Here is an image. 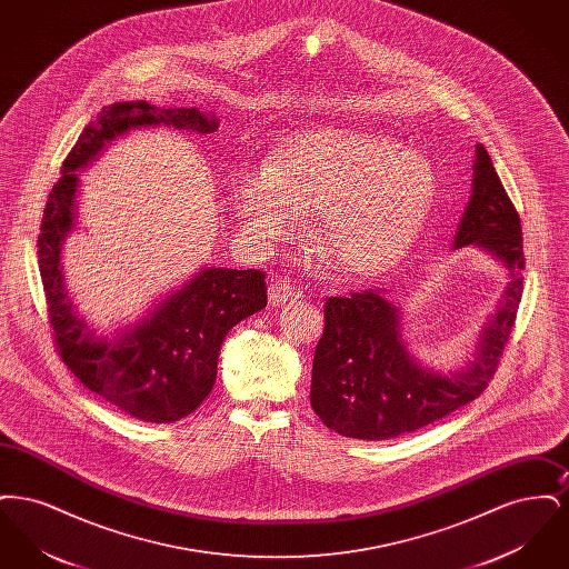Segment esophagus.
Masks as SVG:
<instances>
[{"mask_svg":"<svg viewBox=\"0 0 569 569\" xmlns=\"http://www.w3.org/2000/svg\"><path fill=\"white\" fill-rule=\"evenodd\" d=\"M300 290H297L290 281H272L269 286V300L271 305H286L288 300L300 298Z\"/></svg>","mask_w":569,"mask_h":569,"instance_id":"1","label":"esophagus"}]
</instances>
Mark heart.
I'll return each instance as SVG.
<instances>
[{"label": "heart", "mask_w": 569, "mask_h": 569, "mask_svg": "<svg viewBox=\"0 0 569 569\" xmlns=\"http://www.w3.org/2000/svg\"><path fill=\"white\" fill-rule=\"evenodd\" d=\"M435 198L433 166L390 136L318 130L290 138L271 168L243 172L234 209L244 237L272 247L297 239L302 211L343 271L397 264L420 234Z\"/></svg>", "instance_id": "heart-1"}]
</instances>
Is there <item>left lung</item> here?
Returning <instances> with one entry per match:
<instances>
[{"label":"left lung","instance_id":"1","mask_svg":"<svg viewBox=\"0 0 569 569\" xmlns=\"http://www.w3.org/2000/svg\"><path fill=\"white\" fill-rule=\"evenodd\" d=\"M485 247L510 272V286L488 320L467 369L435 373L407 352L401 311L381 290L330 297L313 356L311 407L335 433L379 441L418 431L487 390L512 335L522 297V228L482 144H476L473 188L455 247Z\"/></svg>","mask_w":569,"mask_h":569}]
</instances>
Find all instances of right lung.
Masks as SVG:
<instances>
[{
    "label": "right lung",
    "mask_w": 569,
    "mask_h": 569,
    "mask_svg": "<svg viewBox=\"0 0 569 569\" xmlns=\"http://www.w3.org/2000/svg\"><path fill=\"white\" fill-rule=\"evenodd\" d=\"M166 126L213 134L216 114L198 109H160L144 100L104 107L61 166L49 193L38 237V264L49 305L54 346L66 367L110 406L144 422H177L209 397L226 335L267 307L264 272L202 269L163 298L134 328L114 337L96 335L68 300L61 274V244L74 226L77 170L93 162L117 136Z\"/></svg>",
    "instance_id": "1"
}]
</instances>
